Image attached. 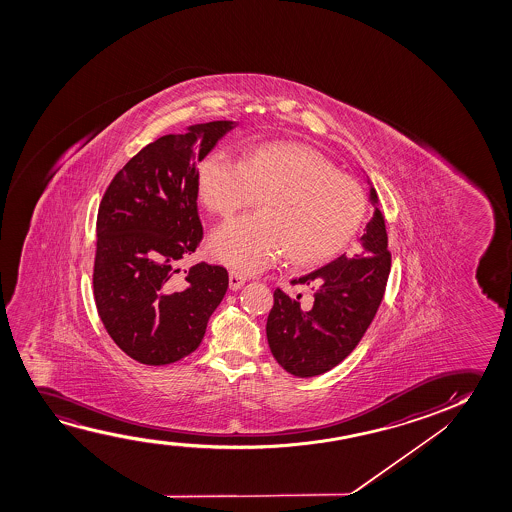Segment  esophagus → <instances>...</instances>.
<instances>
[{"label": "esophagus", "mask_w": 512, "mask_h": 512, "mask_svg": "<svg viewBox=\"0 0 512 512\" xmlns=\"http://www.w3.org/2000/svg\"><path fill=\"white\" fill-rule=\"evenodd\" d=\"M245 281V276L238 273V271H231V273H229V285H231L232 290H239V288L245 285Z\"/></svg>", "instance_id": "34e87169"}]
</instances>
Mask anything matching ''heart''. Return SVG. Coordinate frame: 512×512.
<instances>
[{
    "label": "heart",
    "instance_id": "1",
    "mask_svg": "<svg viewBox=\"0 0 512 512\" xmlns=\"http://www.w3.org/2000/svg\"><path fill=\"white\" fill-rule=\"evenodd\" d=\"M199 192L220 217L260 197V211L232 218L210 238L211 255L243 273L264 269L281 253L295 266L327 262L357 234L367 210L357 180L292 143H264L241 161L211 152L199 166Z\"/></svg>",
    "mask_w": 512,
    "mask_h": 512
}]
</instances>
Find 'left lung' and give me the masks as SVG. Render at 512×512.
Wrapping results in <instances>:
<instances>
[{
	"mask_svg": "<svg viewBox=\"0 0 512 512\" xmlns=\"http://www.w3.org/2000/svg\"><path fill=\"white\" fill-rule=\"evenodd\" d=\"M371 199L378 203L374 189ZM360 241L364 250L353 259L341 255L290 281L311 287L313 302L301 301L302 294L274 290L267 341L276 362L297 378L320 376L341 364L378 313L392 266L385 218L378 208Z\"/></svg>",
	"mask_w": 512,
	"mask_h": 512,
	"instance_id": "left-lung-1",
	"label": "left lung"
}]
</instances>
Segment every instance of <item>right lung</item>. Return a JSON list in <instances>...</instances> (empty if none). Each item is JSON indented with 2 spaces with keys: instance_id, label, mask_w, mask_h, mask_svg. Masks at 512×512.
<instances>
[{
  "instance_id": "obj_1",
  "label": "right lung",
  "mask_w": 512,
  "mask_h": 512,
  "mask_svg": "<svg viewBox=\"0 0 512 512\" xmlns=\"http://www.w3.org/2000/svg\"><path fill=\"white\" fill-rule=\"evenodd\" d=\"M232 126L215 120L148 143L99 203L94 301L106 332L140 364H173L196 350L229 287L225 267L199 262L180 273L178 264L203 241L197 162Z\"/></svg>"
}]
</instances>
